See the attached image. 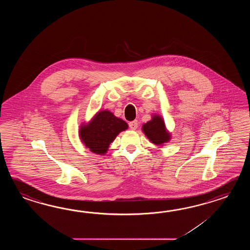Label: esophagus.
Wrapping results in <instances>:
<instances>
[{
    "label": "esophagus",
    "instance_id": "esophagus-1",
    "mask_svg": "<svg viewBox=\"0 0 250 250\" xmlns=\"http://www.w3.org/2000/svg\"><path fill=\"white\" fill-rule=\"evenodd\" d=\"M128 126H129V128H130V129H132V130H136L138 127V122H137V121L130 122V123H128Z\"/></svg>",
    "mask_w": 250,
    "mask_h": 250
}]
</instances>
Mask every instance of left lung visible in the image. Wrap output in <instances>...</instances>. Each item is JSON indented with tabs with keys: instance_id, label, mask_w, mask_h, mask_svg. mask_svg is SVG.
Here are the masks:
<instances>
[{
	"instance_id": "obj_1",
	"label": "left lung",
	"mask_w": 250,
	"mask_h": 250,
	"mask_svg": "<svg viewBox=\"0 0 250 250\" xmlns=\"http://www.w3.org/2000/svg\"><path fill=\"white\" fill-rule=\"evenodd\" d=\"M142 130L149 140L157 146H163L170 141V134L165 127L163 118L154 114L152 120L142 126Z\"/></svg>"
}]
</instances>
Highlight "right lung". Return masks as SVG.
Instances as JSON below:
<instances>
[{
  "label": "right lung",
  "mask_w": 250,
  "mask_h": 250,
  "mask_svg": "<svg viewBox=\"0 0 250 250\" xmlns=\"http://www.w3.org/2000/svg\"><path fill=\"white\" fill-rule=\"evenodd\" d=\"M127 128V123L115 117L112 112L101 111L89 123L80 126V138L92 153L104 154L119 133Z\"/></svg>",
  "instance_id": "right-lung-1"
}]
</instances>
